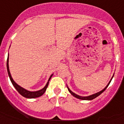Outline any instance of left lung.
I'll list each match as a JSON object with an SVG mask.
<instances>
[{
  "label": "left lung",
  "instance_id": "8db88e82",
  "mask_svg": "<svg viewBox=\"0 0 124 124\" xmlns=\"http://www.w3.org/2000/svg\"><path fill=\"white\" fill-rule=\"evenodd\" d=\"M114 75H113L112 77L111 78V79H110V80L109 81V82L108 83V84L107 85V86H106V87H105L104 88V89H103V90H101L100 92H97V93H93V94L90 95H89V96L84 97V96H80V95H78L76 94V93H75L74 92H73L72 91V90H71L70 89H69V87L67 86V89H68V90L69 91L70 93L73 96L75 97V98H77V99H80V100H84V101H91V100H92V99H94L95 98H96L97 97H98L99 95H101V93H102V92H104V91H105V90L107 89V87L108 86V85L110 84V82H111L112 79L113 77H114Z\"/></svg>",
  "mask_w": 124,
  "mask_h": 124
}]
</instances>
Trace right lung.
I'll use <instances>...</instances> for the list:
<instances>
[{"mask_svg":"<svg viewBox=\"0 0 124 124\" xmlns=\"http://www.w3.org/2000/svg\"><path fill=\"white\" fill-rule=\"evenodd\" d=\"M7 69L10 81H11L12 84V85L15 87V89L17 90V92H19L21 95H22V96L24 97L25 98H28V99H34V98H37L39 97L42 96V95L45 93V92H46V89H47V87H48V85H49V80H50V78H51V77H52V75H53V74H52V75H50V77H49V80H48V82H47L46 85L43 89H40V90H37V91H29V90H26V89H25L24 88L20 87V85H19L17 84H16V83L15 82L14 80H13L12 77L11 76V74H10V70H9V67H8V54L7 60Z\"/></svg>","mask_w":124,"mask_h":124,"instance_id":"add662e5","label":"right lung"}]
</instances>
